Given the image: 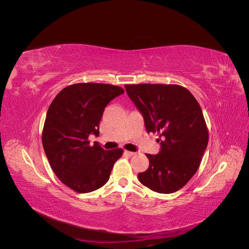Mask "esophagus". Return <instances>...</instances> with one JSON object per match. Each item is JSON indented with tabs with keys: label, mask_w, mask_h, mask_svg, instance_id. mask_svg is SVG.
I'll return each instance as SVG.
<instances>
[{
	"label": "esophagus",
	"mask_w": 249,
	"mask_h": 249,
	"mask_svg": "<svg viewBox=\"0 0 249 249\" xmlns=\"http://www.w3.org/2000/svg\"><path fill=\"white\" fill-rule=\"evenodd\" d=\"M124 154H125V155H127V156L132 157V156H134V155L136 154V153H134V152H130V150H124Z\"/></svg>",
	"instance_id": "34e87169"
}]
</instances>
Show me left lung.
Returning a JSON list of instances; mask_svg holds the SVG:
<instances>
[{"label": "left lung", "mask_w": 249, "mask_h": 249, "mask_svg": "<svg viewBox=\"0 0 249 249\" xmlns=\"http://www.w3.org/2000/svg\"><path fill=\"white\" fill-rule=\"evenodd\" d=\"M144 118L147 133H158L161 150L146 154L149 166L138 173L142 185L158 193H173L197 171L209 141L201 108L187 88L175 84L124 85Z\"/></svg>", "instance_id": "left-lung-1"}]
</instances>
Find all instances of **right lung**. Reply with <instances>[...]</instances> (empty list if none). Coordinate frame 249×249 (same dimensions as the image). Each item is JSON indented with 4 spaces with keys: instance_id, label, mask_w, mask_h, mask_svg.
Here are the masks:
<instances>
[{
    "instance_id": "add662e5",
    "label": "right lung",
    "mask_w": 249,
    "mask_h": 249,
    "mask_svg": "<svg viewBox=\"0 0 249 249\" xmlns=\"http://www.w3.org/2000/svg\"><path fill=\"white\" fill-rule=\"evenodd\" d=\"M124 91L103 83H78L63 88L50 105L42 130V145L53 171L73 191L88 193L108 182L124 149L90 145L99 136L105 107Z\"/></svg>"
}]
</instances>
